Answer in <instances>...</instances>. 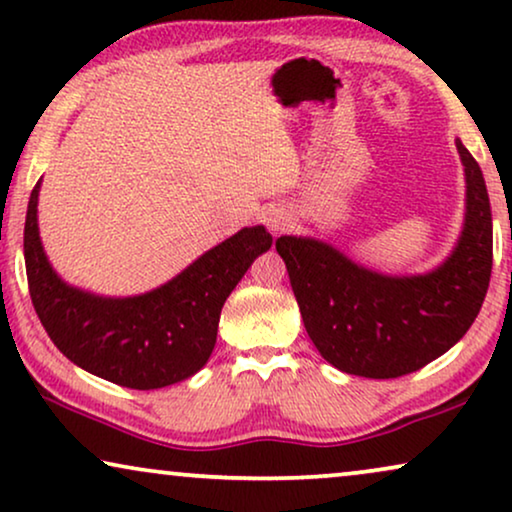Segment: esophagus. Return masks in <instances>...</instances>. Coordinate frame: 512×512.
I'll list each match as a JSON object with an SVG mask.
<instances>
[{"mask_svg": "<svg viewBox=\"0 0 512 512\" xmlns=\"http://www.w3.org/2000/svg\"><path fill=\"white\" fill-rule=\"evenodd\" d=\"M263 219H265V226H268L275 235L284 233V230L291 226V214L286 212L284 207H270L268 212L263 214Z\"/></svg>", "mask_w": 512, "mask_h": 512, "instance_id": "obj_1", "label": "esophagus"}]
</instances>
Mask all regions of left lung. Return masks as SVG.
Wrapping results in <instances>:
<instances>
[{
	"label": "left lung",
	"mask_w": 512,
	"mask_h": 512,
	"mask_svg": "<svg viewBox=\"0 0 512 512\" xmlns=\"http://www.w3.org/2000/svg\"><path fill=\"white\" fill-rule=\"evenodd\" d=\"M457 144L466 179L464 226L450 254L417 275L356 263L317 237L282 235L305 331L342 373L389 380L424 368L464 338L492 277V209L480 165Z\"/></svg>",
	"instance_id": "left-lung-1"
}]
</instances>
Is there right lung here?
Returning <instances> with one entry per match:
<instances>
[{
    "mask_svg": "<svg viewBox=\"0 0 512 512\" xmlns=\"http://www.w3.org/2000/svg\"><path fill=\"white\" fill-rule=\"evenodd\" d=\"M39 191L25 216V268L32 305L53 345L90 375L128 389H163L205 366L221 307L244 272L272 247L265 226L242 228L139 296H100L67 284L39 237Z\"/></svg>",
    "mask_w": 512,
    "mask_h": 512,
    "instance_id": "1",
    "label": "right lung"
}]
</instances>
